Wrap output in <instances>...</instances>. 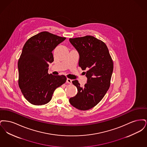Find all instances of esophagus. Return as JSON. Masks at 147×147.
Instances as JSON below:
<instances>
[{"mask_svg": "<svg viewBox=\"0 0 147 147\" xmlns=\"http://www.w3.org/2000/svg\"><path fill=\"white\" fill-rule=\"evenodd\" d=\"M67 83L68 84H71V80L70 79H67Z\"/></svg>", "mask_w": 147, "mask_h": 147, "instance_id": "1", "label": "esophagus"}]
</instances>
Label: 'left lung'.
Instances as JSON below:
<instances>
[{
	"instance_id": "1",
	"label": "left lung",
	"mask_w": 147,
	"mask_h": 147,
	"mask_svg": "<svg viewBox=\"0 0 147 147\" xmlns=\"http://www.w3.org/2000/svg\"><path fill=\"white\" fill-rule=\"evenodd\" d=\"M79 55V65L87 78L82 87L77 80L72 83L77 87V95L69 98L73 107L80 110L94 107L102 99L110 86L113 64L104 42L92 36L69 38Z\"/></svg>"
}]
</instances>
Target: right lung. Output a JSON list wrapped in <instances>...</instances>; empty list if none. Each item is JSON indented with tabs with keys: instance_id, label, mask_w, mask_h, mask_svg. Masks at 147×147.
Instances as JSON below:
<instances>
[{
	"instance_id": "add662e5",
	"label": "right lung",
	"mask_w": 147,
	"mask_h": 147,
	"mask_svg": "<svg viewBox=\"0 0 147 147\" xmlns=\"http://www.w3.org/2000/svg\"><path fill=\"white\" fill-rule=\"evenodd\" d=\"M65 38L43 31L30 38L24 45L18 64L19 85L31 104L48 103L56 88L66 82L63 75L48 73L49 64L54 61L52 52Z\"/></svg>"
}]
</instances>
